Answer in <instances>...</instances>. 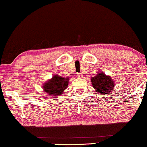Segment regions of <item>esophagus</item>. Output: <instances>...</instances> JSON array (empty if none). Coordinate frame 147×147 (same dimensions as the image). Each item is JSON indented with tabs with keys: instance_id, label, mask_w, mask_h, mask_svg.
<instances>
[{
	"instance_id": "34e87169",
	"label": "esophagus",
	"mask_w": 147,
	"mask_h": 147,
	"mask_svg": "<svg viewBox=\"0 0 147 147\" xmlns=\"http://www.w3.org/2000/svg\"><path fill=\"white\" fill-rule=\"evenodd\" d=\"M78 78H82V74L81 73L78 74Z\"/></svg>"
}]
</instances>
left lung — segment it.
I'll return each instance as SVG.
<instances>
[{
	"label": "left lung",
	"mask_w": 147,
	"mask_h": 147,
	"mask_svg": "<svg viewBox=\"0 0 147 147\" xmlns=\"http://www.w3.org/2000/svg\"><path fill=\"white\" fill-rule=\"evenodd\" d=\"M92 85L100 95H105L113 91L114 83L113 80L109 76H106L104 72H100L97 75L91 78Z\"/></svg>",
	"instance_id": "8db88e82"
}]
</instances>
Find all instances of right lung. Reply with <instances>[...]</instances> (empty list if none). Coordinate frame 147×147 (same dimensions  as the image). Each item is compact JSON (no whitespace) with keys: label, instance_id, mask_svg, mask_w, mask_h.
Segmentation results:
<instances>
[{"label":"right lung","instance_id":"add662e5","mask_svg":"<svg viewBox=\"0 0 147 147\" xmlns=\"http://www.w3.org/2000/svg\"><path fill=\"white\" fill-rule=\"evenodd\" d=\"M69 78H64L59 75L53 76V78L43 84V89L49 96H59L63 93L68 86Z\"/></svg>","mask_w":147,"mask_h":147}]
</instances>
